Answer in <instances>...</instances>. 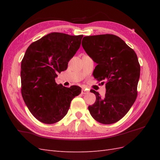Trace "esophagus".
<instances>
[{"mask_svg":"<svg viewBox=\"0 0 160 160\" xmlns=\"http://www.w3.org/2000/svg\"><path fill=\"white\" fill-rule=\"evenodd\" d=\"M89 93V91H87V90L84 89H82V91H81V93H82V95H85V94H87V93Z\"/></svg>","mask_w":160,"mask_h":160,"instance_id":"1","label":"esophagus"}]
</instances>
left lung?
<instances>
[{
  "instance_id": "1",
  "label": "left lung",
  "mask_w": 160,
  "mask_h": 160,
  "mask_svg": "<svg viewBox=\"0 0 160 160\" xmlns=\"http://www.w3.org/2000/svg\"><path fill=\"white\" fill-rule=\"evenodd\" d=\"M82 41L83 49L98 64L94 78L106 83L104 98L91 91L96 100L88 107L90 114L100 123H115L128 113L136 100L140 75L138 56L123 40L113 34L84 36Z\"/></svg>"
}]
</instances>
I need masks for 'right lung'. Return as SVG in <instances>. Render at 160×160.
<instances>
[{"mask_svg": "<svg viewBox=\"0 0 160 160\" xmlns=\"http://www.w3.org/2000/svg\"><path fill=\"white\" fill-rule=\"evenodd\" d=\"M83 36L53 32L32 42L21 62V93L29 111L45 124H54L65 116L71 102L81 88L57 84V73L80 48Z\"/></svg>", "mask_w": 160, "mask_h": 160, "instance_id": "add662e5", "label": "right lung"}]
</instances>
